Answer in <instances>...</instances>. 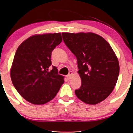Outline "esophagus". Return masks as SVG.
<instances>
[{
  "label": "esophagus",
  "instance_id": "esophagus-1",
  "mask_svg": "<svg viewBox=\"0 0 133 133\" xmlns=\"http://www.w3.org/2000/svg\"><path fill=\"white\" fill-rule=\"evenodd\" d=\"M72 76H73V72H72V71H70V73H69V75L66 76L67 79V80L71 79V77H72Z\"/></svg>",
  "mask_w": 133,
  "mask_h": 133
}]
</instances>
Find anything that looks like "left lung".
Wrapping results in <instances>:
<instances>
[{"mask_svg": "<svg viewBox=\"0 0 133 133\" xmlns=\"http://www.w3.org/2000/svg\"><path fill=\"white\" fill-rule=\"evenodd\" d=\"M64 42L77 60L82 86L76 90L78 99L94 105L109 97L117 82L120 66L111 47L96 33H62Z\"/></svg>", "mask_w": 133, "mask_h": 133, "instance_id": "1", "label": "left lung"}]
</instances>
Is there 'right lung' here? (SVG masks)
Instances as JSON below:
<instances>
[{"mask_svg": "<svg viewBox=\"0 0 133 133\" xmlns=\"http://www.w3.org/2000/svg\"><path fill=\"white\" fill-rule=\"evenodd\" d=\"M62 41L60 33L33 35L23 41L16 51L10 69L13 85L22 97L35 105H42L55 97L64 76L57 67L49 71L51 53Z\"/></svg>", "mask_w": 133, "mask_h": 133, "instance_id": "right-lung-1", "label": "right lung"}]
</instances>
